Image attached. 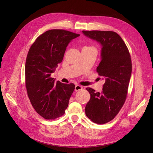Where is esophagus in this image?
<instances>
[{
	"mask_svg": "<svg viewBox=\"0 0 153 153\" xmlns=\"http://www.w3.org/2000/svg\"><path fill=\"white\" fill-rule=\"evenodd\" d=\"M82 89H83V87H82V86H81V85H76V86H75V91H76V92L81 91V90H82Z\"/></svg>",
	"mask_w": 153,
	"mask_h": 153,
	"instance_id": "1",
	"label": "esophagus"
}]
</instances>
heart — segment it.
Listing matches in <instances>:
<instances>
[{
    "instance_id": "obj_1",
    "label": "heart",
    "mask_w": 153,
    "mask_h": 153,
    "mask_svg": "<svg viewBox=\"0 0 153 153\" xmlns=\"http://www.w3.org/2000/svg\"><path fill=\"white\" fill-rule=\"evenodd\" d=\"M85 47H89V46H85Z\"/></svg>"
}]
</instances>
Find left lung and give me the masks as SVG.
Wrapping results in <instances>:
<instances>
[{"instance_id":"8db88e82","label":"left lung","mask_w":153,"mask_h":153,"mask_svg":"<svg viewBox=\"0 0 153 153\" xmlns=\"http://www.w3.org/2000/svg\"><path fill=\"white\" fill-rule=\"evenodd\" d=\"M82 33L102 46L97 72L105 81L101 93L86 88L91 99L85 115L95 123L105 124L115 117L126 100L132 70L131 56L122 38L114 31L83 30Z\"/></svg>"}]
</instances>
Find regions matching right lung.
Instances as JSON below:
<instances>
[{
    "label": "right lung",
    "instance_id": "1",
    "mask_svg": "<svg viewBox=\"0 0 153 153\" xmlns=\"http://www.w3.org/2000/svg\"><path fill=\"white\" fill-rule=\"evenodd\" d=\"M79 34L53 29L39 35L28 51L25 63V84L32 106L45 119L63 115L73 92L74 84L55 82L51 74L62 62L69 43Z\"/></svg>",
    "mask_w": 153,
    "mask_h": 153
}]
</instances>
